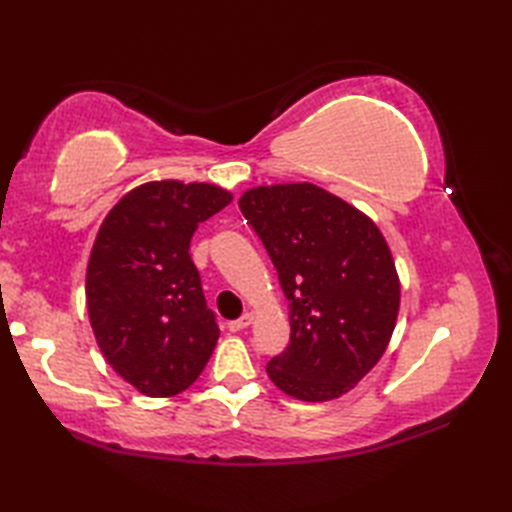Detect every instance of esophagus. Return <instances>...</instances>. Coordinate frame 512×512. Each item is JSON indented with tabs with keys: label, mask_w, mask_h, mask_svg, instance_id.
I'll use <instances>...</instances> for the list:
<instances>
[{
	"label": "esophagus",
	"mask_w": 512,
	"mask_h": 512,
	"mask_svg": "<svg viewBox=\"0 0 512 512\" xmlns=\"http://www.w3.org/2000/svg\"><path fill=\"white\" fill-rule=\"evenodd\" d=\"M250 323H253V312H246V314H244V317H239L237 321H228V330H231V332H239V330H246Z\"/></svg>",
	"instance_id": "esophagus-1"
}]
</instances>
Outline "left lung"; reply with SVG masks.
Masks as SVG:
<instances>
[{
	"mask_svg": "<svg viewBox=\"0 0 512 512\" xmlns=\"http://www.w3.org/2000/svg\"><path fill=\"white\" fill-rule=\"evenodd\" d=\"M290 301V345L266 372L284 394L334 400L380 361L400 310V279L372 217L312 182L264 184L239 198Z\"/></svg>",
	"mask_w": 512,
	"mask_h": 512,
	"instance_id": "obj_1",
	"label": "left lung"
}]
</instances>
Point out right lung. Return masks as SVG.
<instances>
[{
  "label": "right lung",
  "instance_id": "1",
  "mask_svg": "<svg viewBox=\"0 0 512 512\" xmlns=\"http://www.w3.org/2000/svg\"><path fill=\"white\" fill-rule=\"evenodd\" d=\"M233 202L209 182L151 180L125 193L96 233L85 301L105 361L151 398L191 387L220 339L189 244Z\"/></svg>",
  "mask_w": 512,
  "mask_h": 512
}]
</instances>
